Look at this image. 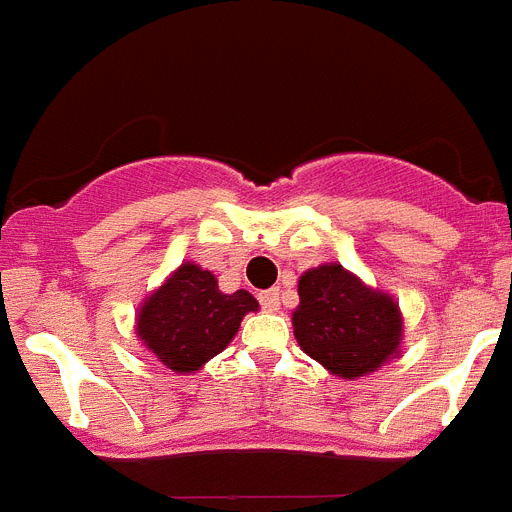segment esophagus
Returning a JSON list of instances; mask_svg holds the SVG:
<instances>
[{
  "mask_svg": "<svg viewBox=\"0 0 512 512\" xmlns=\"http://www.w3.org/2000/svg\"><path fill=\"white\" fill-rule=\"evenodd\" d=\"M259 302H261V307H264V310L277 312L279 305H282V302H279V289L274 287V289H266V292H261Z\"/></svg>",
  "mask_w": 512,
  "mask_h": 512,
  "instance_id": "34e87169",
  "label": "esophagus"
}]
</instances>
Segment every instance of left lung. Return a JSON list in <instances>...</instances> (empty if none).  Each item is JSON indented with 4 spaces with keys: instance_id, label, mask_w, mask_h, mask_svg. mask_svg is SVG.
I'll return each mask as SVG.
<instances>
[{
    "instance_id": "obj_1",
    "label": "left lung",
    "mask_w": 512,
    "mask_h": 512,
    "mask_svg": "<svg viewBox=\"0 0 512 512\" xmlns=\"http://www.w3.org/2000/svg\"><path fill=\"white\" fill-rule=\"evenodd\" d=\"M295 338L310 359L341 379L377 372L400 356L402 312L395 297L369 287L336 261L312 266L297 284Z\"/></svg>"
}]
</instances>
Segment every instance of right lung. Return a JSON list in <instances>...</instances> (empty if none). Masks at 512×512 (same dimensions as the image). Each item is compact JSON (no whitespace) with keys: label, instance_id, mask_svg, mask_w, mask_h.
Instances as JSON below:
<instances>
[{"label":"right lung","instance_id":"add662e5","mask_svg":"<svg viewBox=\"0 0 512 512\" xmlns=\"http://www.w3.org/2000/svg\"><path fill=\"white\" fill-rule=\"evenodd\" d=\"M256 310L259 302L251 292L225 295L212 271L184 261L140 302L135 336L166 369L194 374L228 348L241 320Z\"/></svg>","mask_w":512,"mask_h":512}]
</instances>
